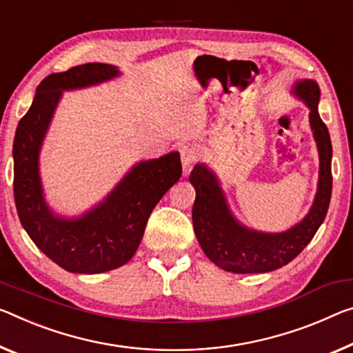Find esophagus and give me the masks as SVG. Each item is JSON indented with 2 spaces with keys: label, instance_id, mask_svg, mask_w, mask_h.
I'll list each match as a JSON object with an SVG mask.
<instances>
[{
  "label": "esophagus",
  "instance_id": "obj_1",
  "mask_svg": "<svg viewBox=\"0 0 353 353\" xmlns=\"http://www.w3.org/2000/svg\"><path fill=\"white\" fill-rule=\"evenodd\" d=\"M201 154L199 148L196 144H183L181 148V161H182V166L183 168H188L192 163L198 160V157Z\"/></svg>",
  "mask_w": 353,
  "mask_h": 353
}]
</instances>
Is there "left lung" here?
<instances>
[{"label":"left lung","instance_id":"1","mask_svg":"<svg viewBox=\"0 0 353 353\" xmlns=\"http://www.w3.org/2000/svg\"><path fill=\"white\" fill-rule=\"evenodd\" d=\"M290 92L310 110V127L319 152L317 192L307 214L297 225L281 232H262L245 226L232 214L215 171L196 163L190 182L196 192L192 218L205 256L223 270L232 273H265L295 259L325 220L332 198V141L319 116L321 89L314 80H297Z\"/></svg>","mask_w":353,"mask_h":353}]
</instances>
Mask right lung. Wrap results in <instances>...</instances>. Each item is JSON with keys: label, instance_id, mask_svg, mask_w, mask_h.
I'll return each instance as SVG.
<instances>
[{"label": "right lung", "instance_id": "obj_1", "mask_svg": "<svg viewBox=\"0 0 353 353\" xmlns=\"http://www.w3.org/2000/svg\"><path fill=\"white\" fill-rule=\"evenodd\" d=\"M121 77L116 65L88 63L48 75L14 138V198L20 223L36 247L70 273L96 275L127 264L137 253L148 218L182 176L177 150L141 160L106 196L81 215L64 216L50 207L41 179V149L65 91L102 85Z\"/></svg>", "mask_w": 353, "mask_h": 353}]
</instances>
